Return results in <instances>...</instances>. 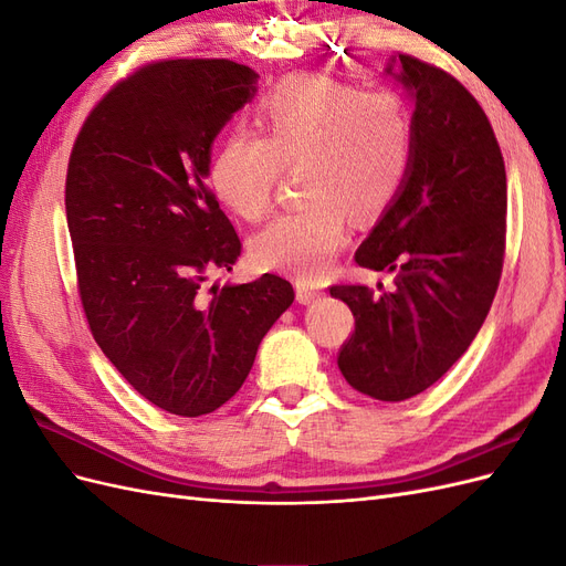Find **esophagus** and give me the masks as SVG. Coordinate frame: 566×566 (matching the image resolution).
I'll return each mask as SVG.
<instances>
[{
    "label": "esophagus",
    "mask_w": 566,
    "mask_h": 566,
    "mask_svg": "<svg viewBox=\"0 0 566 566\" xmlns=\"http://www.w3.org/2000/svg\"><path fill=\"white\" fill-rule=\"evenodd\" d=\"M295 290H297V300L302 304H312L314 300L321 297V290L314 283H310V281H297Z\"/></svg>",
    "instance_id": "esophagus-1"
}]
</instances>
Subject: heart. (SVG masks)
Instances as JSON below:
<instances>
[{
    "label": "heart",
    "instance_id": "obj_1",
    "mask_svg": "<svg viewBox=\"0 0 566 566\" xmlns=\"http://www.w3.org/2000/svg\"><path fill=\"white\" fill-rule=\"evenodd\" d=\"M413 156V117L391 90L300 75L254 106V134L233 132L210 160L214 198L235 217L262 219L281 169H300V208L254 238L266 269L318 276L349 233L347 212L378 217L397 198Z\"/></svg>",
    "mask_w": 566,
    "mask_h": 566
}]
</instances>
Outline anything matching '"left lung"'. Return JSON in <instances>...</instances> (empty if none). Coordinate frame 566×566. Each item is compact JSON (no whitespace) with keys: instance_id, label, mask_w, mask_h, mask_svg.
Masks as SVG:
<instances>
[{"instance_id":"1","label":"left lung","mask_w":566,"mask_h":566,"mask_svg":"<svg viewBox=\"0 0 566 566\" xmlns=\"http://www.w3.org/2000/svg\"><path fill=\"white\" fill-rule=\"evenodd\" d=\"M413 98V156L401 191L354 260L394 273V287L333 285L354 314L337 356L345 380L380 401L432 387L472 339L499 290L505 252V163L476 98L439 67L389 59Z\"/></svg>"}]
</instances>
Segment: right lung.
Listing matches in <instances>:
<instances>
[{
    "label": "right lung",
    "mask_w": 566,
    "mask_h": 566,
    "mask_svg": "<svg viewBox=\"0 0 566 566\" xmlns=\"http://www.w3.org/2000/svg\"><path fill=\"white\" fill-rule=\"evenodd\" d=\"M256 77L227 59L146 65L92 111L67 165V231L96 345L144 399L181 418L241 389L295 300L276 273L208 287L241 256L208 186L212 144Z\"/></svg>",
    "instance_id": "right-lung-1"
}]
</instances>
